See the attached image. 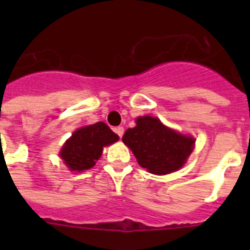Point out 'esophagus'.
Wrapping results in <instances>:
<instances>
[{"instance_id": "34e87169", "label": "esophagus", "mask_w": 250, "mask_h": 250, "mask_svg": "<svg viewBox=\"0 0 250 250\" xmlns=\"http://www.w3.org/2000/svg\"><path fill=\"white\" fill-rule=\"evenodd\" d=\"M115 132L118 134L119 138H123V135H124V127H123V126L115 127Z\"/></svg>"}]
</instances>
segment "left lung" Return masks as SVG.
<instances>
[{
	"label": "left lung",
	"mask_w": 250,
	"mask_h": 250,
	"mask_svg": "<svg viewBox=\"0 0 250 250\" xmlns=\"http://www.w3.org/2000/svg\"><path fill=\"white\" fill-rule=\"evenodd\" d=\"M123 141L131 149L140 167L158 175L180 169L195 143L193 138L164 126L152 116L136 119V126L125 131Z\"/></svg>",
	"instance_id": "left-lung-1"
}]
</instances>
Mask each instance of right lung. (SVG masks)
I'll use <instances>...</instances> for the list:
<instances>
[{
    "mask_svg": "<svg viewBox=\"0 0 250 250\" xmlns=\"http://www.w3.org/2000/svg\"><path fill=\"white\" fill-rule=\"evenodd\" d=\"M118 140L119 136L105 123H96L76 130L66 141L60 156L71 170L83 171L94 167L104 146Z\"/></svg>",
    "mask_w": 250,
    "mask_h": 250,
    "instance_id": "1",
    "label": "right lung"
}]
</instances>
